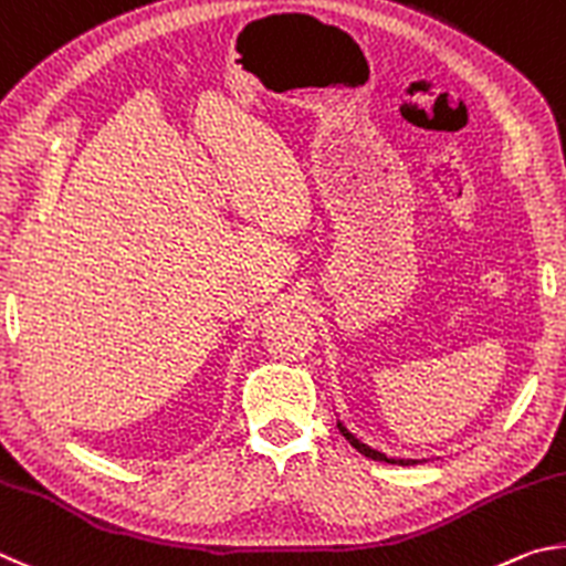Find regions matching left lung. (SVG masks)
Segmentation results:
<instances>
[{
  "mask_svg": "<svg viewBox=\"0 0 566 566\" xmlns=\"http://www.w3.org/2000/svg\"><path fill=\"white\" fill-rule=\"evenodd\" d=\"M338 430L343 432V438L348 440L355 450H358L360 454H365V458H370V460H378V462H390V464H402V468H405V464H418V462H420V460H390L388 454H382V452H378V450L368 448V444H363L358 438H355V434H350L348 430H345L340 422H338Z\"/></svg>",
  "mask_w": 566,
  "mask_h": 566,
  "instance_id": "obj_1",
  "label": "left lung"
}]
</instances>
